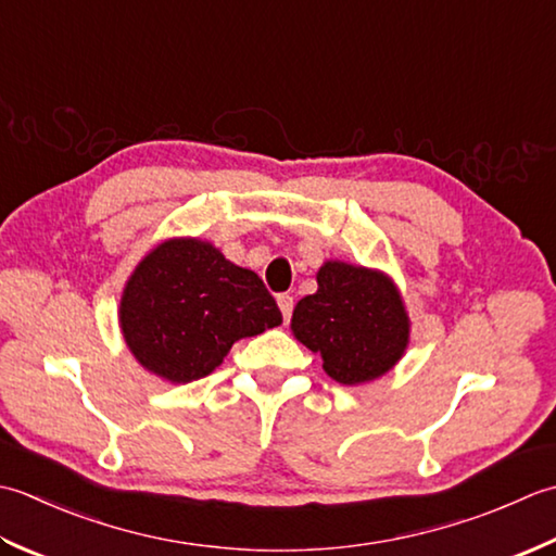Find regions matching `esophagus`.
Returning a JSON list of instances; mask_svg holds the SVG:
<instances>
[{
    "instance_id": "1",
    "label": "esophagus",
    "mask_w": 556,
    "mask_h": 556,
    "mask_svg": "<svg viewBox=\"0 0 556 556\" xmlns=\"http://www.w3.org/2000/svg\"><path fill=\"white\" fill-rule=\"evenodd\" d=\"M278 307H280L282 319L290 321V316H292V307H294V302H292V294H278Z\"/></svg>"
}]
</instances>
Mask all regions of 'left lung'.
<instances>
[{
	"label": "left lung",
	"mask_w": 556,
	"mask_h": 556,
	"mask_svg": "<svg viewBox=\"0 0 556 556\" xmlns=\"http://www.w3.org/2000/svg\"><path fill=\"white\" fill-rule=\"evenodd\" d=\"M314 294L292 312V336L321 357L324 371L343 387H359L399 365L410 343L403 294L379 268L328 258Z\"/></svg>",
	"instance_id": "1"
}]
</instances>
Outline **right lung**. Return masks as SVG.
Returning <instances> with one entry per match:
<instances>
[{
  "label": "right lung",
  "mask_w": 556,
  "mask_h": 556,
  "mask_svg": "<svg viewBox=\"0 0 556 556\" xmlns=\"http://www.w3.org/2000/svg\"><path fill=\"white\" fill-rule=\"evenodd\" d=\"M117 316L136 362L169 383L206 377L237 341L282 324L264 280L199 237L155 244L124 282Z\"/></svg>",
  "instance_id": "add662e5"
}]
</instances>
